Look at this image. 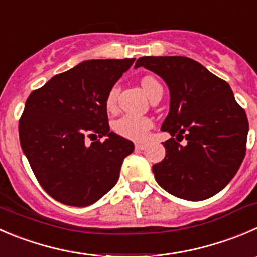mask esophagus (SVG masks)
I'll return each mask as SVG.
<instances>
[{"label":"esophagus","instance_id":"34e87169","mask_svg":"<svg viewBox=\"0 0 257 257\" xmlns=\"http://www.w3.org/2000/svg\"><path fill=\"white\" fill-rule=\"evenodd\" d=\"M144 148H146V143H136V149H138V151H142Z\"/></svg>","mask_w":257,"mask_h":257}]
</instances>
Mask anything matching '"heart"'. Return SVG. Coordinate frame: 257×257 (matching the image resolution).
Listing matches in <instances>:
<instances>
[{"instance_id": "b5f03b06", "label": "heart", "mask_w": 257, "mask_h": 257, "mask_svg": "<svg viewBox=\"0 0 257 257\" xmlns=\"http://www.w3.org/2000/svg\"><path fill=\"white\" fill-rule=\"evenodd\" d=\"M142 86H143L144 91L147 95L151 96L153 93L154 89L159 88V83L154 78H144L142 80ZM119 94V86L114 85L109 90L108 95L105 99V105L109 110H113L116 105V99H118ZM115 133L119 136L124 137V138L133 139V141H143L148 137L149 129L152 128V120L147 116H138V115H132V114H126L119 118L118 120L114 121L113 125Z\"/></svg>"}]
</instances>
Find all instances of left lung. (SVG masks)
Listing matches in <instances>:
<instances>
[{
  "mask_svg": "<svg viewBox=\"0 0 257 257\" xmlns=\"http://www.w3.org/2000/svg\"><path fill=\"white\" fill-rule=\"evenodd\" d=\"M139 66L161 76L171 95L161 129L172 138L163 142L164 159L152 168L156 181L183 200L212 197L243 161L248 133L245 110L225 80L189 57L143 56L134 68Z\"/></svg>",
  "mask_w": 257,
  "mask_h": 257,
  "instance_id": "left-lung-1",
  "label": "left lung"
}]
</instances>
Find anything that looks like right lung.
I'll use <instances>...</instances> for the list:
<instances>
[{"label":"right lung","instance_id":"obj_1","mask_svg":"<svg viewBox=\"0 0 257 257\" xmlns=\"http://www.w3.org/2000/svg\"><path fill=\"white\" fill-rule=\"evenodd\" d=\"M133 62L86 60L27 98L19 123L20 143L35 177L54 200L85 207L118 182L134 144L110 132L105 99ZM96 134L107 139L88 146L86 138Z\"/></svg>","mask_w":257,"mask_h":257}]
</instances>
